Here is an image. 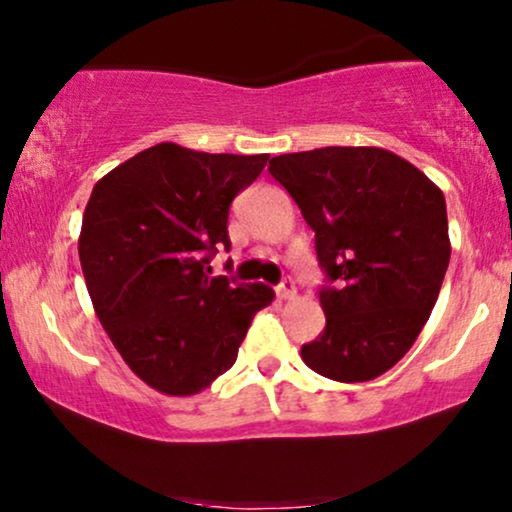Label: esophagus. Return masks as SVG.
Segmentation results:
<instances>
[{
	"label": "esophagus",
	"mask_w": 512,
	"mask_h": 512,
	"mask_svg": "<svg viewBox=\"0 0 512 512\" xmlns=\"http://www.w3.org/2000/svg\"><path fill=\"white\" fill-rule=\"evenodd\" d=\"M276 293H279V298H284V301H291V298H296V284H293L291 276H284V281L276 286Z\"/></svg>",
	"instance_id": "esophagus-1"
}]
</instances>
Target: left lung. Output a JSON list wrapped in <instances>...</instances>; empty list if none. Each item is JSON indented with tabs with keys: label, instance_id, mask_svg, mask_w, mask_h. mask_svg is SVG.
<instances>
[{
	"label": "left lung",
	"instance_id": "8db88e82",
	"mask_svg": "<svg viewBox=\"0 0 512 512\" xmlns=\"http://www.w3.org/2000/svg\"><path fill=\"white\" fill-rule=\"evenodd\" d=\"M269 173L315 231L327 279V325L303 344L305 366L337 383H366L411 349L450 262L438 185L378 146H325L274 156Z\"/></svg>",
	"mask_w": 512,
	"mask_h": 512
}]
</instances>
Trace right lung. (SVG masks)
I'll list each match as a JSON object with an SVG mask.
<instances>
[{
  "label": "right lung",
  "mask_w": 512,
  "mask_h": 512,
  "mask_svg": "<svg viewBox=\"0 0 512 512\" xmlns=\"http://www.w3.org/2000/svg\"><path fill=\"white\" fill-rule=\"evenodd\" d=\"M269 154H204L163 142L103 175L88 199L79 260L110 342L146 385L197 395L236 363L264 284L211 276L231 248L228 209Z\"/></svg>",
  "instance_id": "right-lung-1"
}]
</instances>
